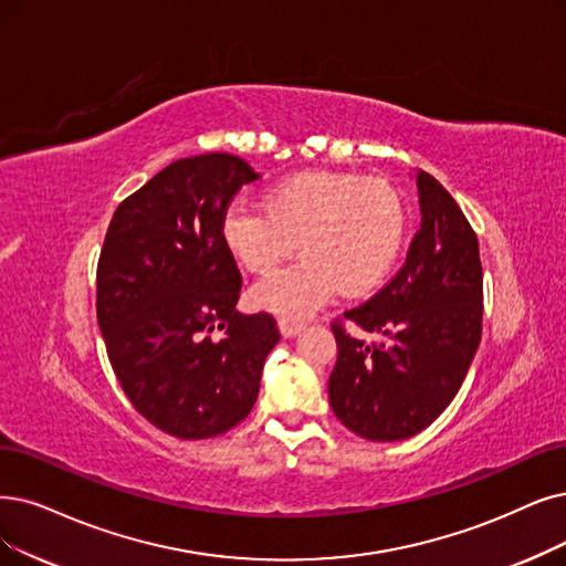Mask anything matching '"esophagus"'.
<instances>
[{"label": "esophagus", "mask_w": 566, "mask_h": 566, "mask_svg": "<svg viewBox=\"0 0 566 566\" xmlns=\"http://www.w3.org/2000/svg\"><path fill=\"white\" fill-rule=\"evenodd\" d=\"M279 329L285 338H290V336H297L304 329V323L292 321V318H279Z\"/></svg>", "instance_id": "obj_1"}]
</instances>
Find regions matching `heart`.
<instances>
[{
	"mask_svg": "<svg viewBox=\"0 0 566 566\" xmlns=\"http://www.w3.org/2000/svg\"><path fill=\"white\" fill-rule=\"evenodd\" d=\"M406 211L386 180L302 171L271 186L264 209L234 205L222 241L251 274H271L300 243L304 258L262 281L253 302L283 315H306L338 290L367 295L399 258Z\"/></svg>",
	"mask_w": 566,
	"mask_h": 566,
	"instance_id": "heart-1",
	"label": "heart"
}]
</instances>
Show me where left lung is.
<instances>
[{
    "mask_svg": "<svg viewBox=\"0 0 566 566\" xmlns=\"http://www.w3.org/2000/svg\"><path fill=\"white\" fill-rule=\"evenodd\" d=\"M416 184L422 222L403 266L369 302L332 323V411L369 441H401L432 424L458 395L483 332L476 232L434 176L418 171ZM346 324L387 342L361 343Z\"/></svg>",
    "mask_w": 566,
    "mask_h": 566,
    "instance_id": "obj_1",
    "label": "left lung"
}]
</instances>
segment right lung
<instances>
[{
    "label": "right lung",
    "mask_w": 566,
    "mask_h": 566,
    "mask_svg": "<svg viewBox=\"0 0 566 566\" xmlns=\"http://www.w3.org/2000/svg\"><path fill=\"white\" fill-rule=\"evenodd\" d=\"M258 178L230 153L176 160L106 230L97 323L111 367L134 409L176 439L224 434L251 413L281 338L269 313L237 311L241 274L222 241L230 201Z\"/></svg>",
    "instance_id": "right-lung-1"
}]
</instances>
